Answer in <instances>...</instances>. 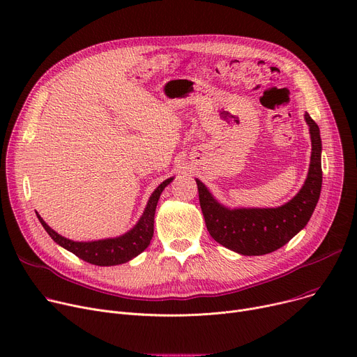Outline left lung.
Listing matches in <instances>:
<instances>
[{
    "label": "left lung",
    "instance_id": "8db88e82",
    "mask_svg": "<svg viewBox=\"0 0 357 357\" xmlns=\"http://www.w3.org/2000/svg\"><path fill=\"white\" fill-rule=\"evenodd\" d=\"M304 119L311 139L310 167L301 190L288 202L272 208H231L221 204L205 183L195 178L207 230L221 246L243 256H261L285 246L307 226L321 192L323 144L317 123L308 112Z\"/></svg>",
    "mask_w": 357,
    "mask_h": 357
}]
</instances>
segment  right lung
Masks as SVG:
<instances>
[{"label": "right lung", "mask_w": 357, "mask_h": 357, "mask_svg": "<svg viewBox=\"0 0 357 357\" xmlns=\"http://www.w3.org/2000/svg\"><path fill=\"white\" fill-rule=\"evenodd\" d=\"M175 176L165 179L158 188L149 197L146 208L140 215L139 221L121 236L108 237L101 240H91V241H75L63 237L58 231H54L47 226V222L40 217L39 213H36L37 218L42 222L43 229L53 238L54 243L68 252L78 256L79 259L88 261V264L97 266H116L121 264H127L131 259L139 256L142 252L147 249L150 240L153 237V224H155V211L156 205L160 198V194L166 186L174 181Z\"/></svg>", "instance_id": "1"}]
</instances>
